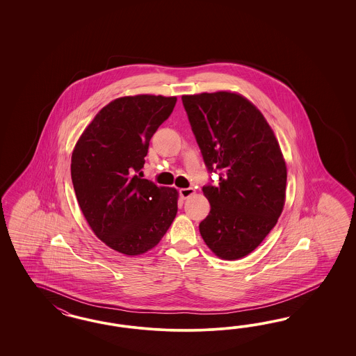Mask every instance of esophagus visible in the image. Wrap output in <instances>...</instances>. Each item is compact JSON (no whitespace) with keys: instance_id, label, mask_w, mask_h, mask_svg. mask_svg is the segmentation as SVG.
<instances>
[{"instance_id":"esophagus-1","label":"esophagus","mask_w":356,"mask_h":356,"mask_svg":"<svg viewBox=\"0 0 356 356\" xmlns=\"http://www.w3.org/2000/svg\"><path fill=\"white\" fill-rule=\"evenodd\" d=\"M179 193L181 195V198H188V197H191V195L194 193V188H192V186L183 188V189L179 191Z\"/></svg>"}]
</instances>
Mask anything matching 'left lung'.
Listing matches in <instances>:
<instances>
[{
  "instance_id": "obj_1",
  "label": "left lung",
  "mask_w": 356,
  "mask_h": 356,
  "mask_svg": "<svg viewBox=\"0 0 356 356\" xmlns=\"http://www.w3.org/2000/svg\"><path fill=\"white\" fill-rule=\"evenodd\" d=\"M206 168L219 183L202 192L210 213L200 223L206 245L223 259L249 254L278 222L287 168L268 121L234 92L183 95Z\"/></svg>"
}]
</instances>
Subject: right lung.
<instances>
[{"label":"right lung","mask_w":356,"mask_h":356,"mask_svg":"<svg viewBox=\"0 0 356 356\" xmlns=\"http://www.w3.org/2000/svg\"><path fill=\"white\" fill-rule=\"evenodd\" d=\"M176 97L136 95L111 102L76 142L72 181L87 223L127 256L154 248L177 213V191L140 173L151 137L172 113Z\"/></svg>","instance_id":"obj_1"}]
</instances>
